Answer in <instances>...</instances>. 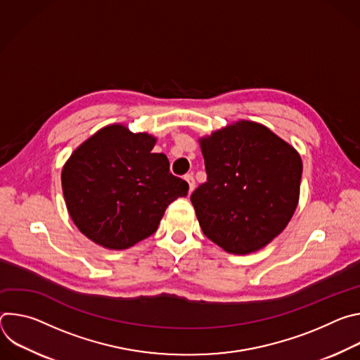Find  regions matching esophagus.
I'll use <instances>...</instances> for the list:
<instances>
[{
    "instance_id": "obj_1",
    "label": "esophagus",
    "mask_w": 360,
    "mask_h": 360,
    "mask_svg": "<svg viewBox=\"0 0 360 360\" xmlns=\"http://www.w3.org/2000/svg\"><path fill=\"white\" fill-rule=\"evenodd\" d=\"M185 181H186L188 185H189V192H192V191L195 189V179H193L192 174H186V175H185Z\"/></svg>"
}]
</instances>
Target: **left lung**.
I'll list each match as a JSON object with an SVG mask.
<instances>
[{
  "mask_svg": "<svg viewBox=\"0 0 360 360\" xmlns=\"http://www.w3.org/2000/svg\"><path fill=\"white\" fill-rule=\"evenodd\" d=\"M207 182L191 195L205 236L246 255L272 242L299 200L302 160L266 127L238 121L199 139Z\"/></svg>",
  "mask_w": 360,
  "mask_h": 360,
  "instance_id": "8db88e82",
  "label": "left lung"
}]
</instances>
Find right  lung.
Segmentation results:
<instances>
[{
    "mask_svg": "<svg viewBox=\"0 0 360 360\" xmlns=\"http://www.w3.org/2000/svg\"><path fill=\"white\" fill-rule=\"evenodd\" d=\"M157 138L115 124L82 142L61 174L67 210L77 228L108 249H127L150 236L188 182L169 172Z\"/></svg>",
    "mask_w": 360,
    "mask_h": 360,
    "instance_id": "obj_1",
    "label": "right lung"
}]
</instances>
